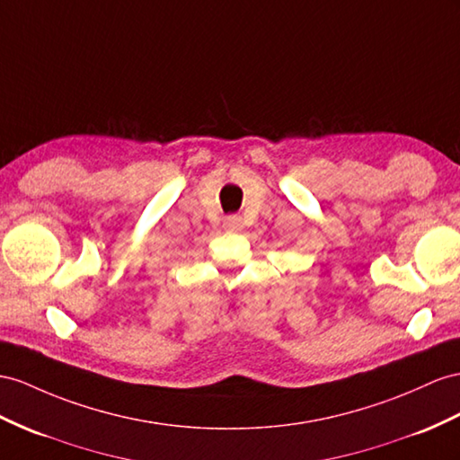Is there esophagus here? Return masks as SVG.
Instances as JSON below:
<instances>
[{
    "label": "esophagus",
    "instance_id": "obj_1",
    "mask_svg": "<svg viewBox=\"0 0 460 460\" xmlns=\"http://www.w3.org/2000/svg\"><path fill=\"white\" fill-rule=\"evenodd\" d=\"M223 227H226V231H229V233L243 231L241 216H227L226 219H223Z\"/></svg>",
    "mask_w": 460,
    "mask_h": 460
}]
</instances>
